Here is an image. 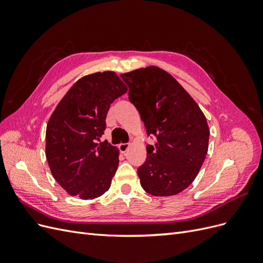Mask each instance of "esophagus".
<instances>
[{
    "label": "esophagus",
    "instance_id": "obj_1",
    "mask_svg": "<svg viewBox=\"0 0 263 263\" xmlns=\"http://www.w3.org/2000/svg\"><path fill=\"white\" fill-rule=\"evenodd\" d=\"M129 146H130V144H128V142H125V144H119L118 148H119V151L124 154V153H126L127 149L129 148Z\"/></svg>",
    "mask_w": 263,
    "mask_h": 263
}]
</instances>
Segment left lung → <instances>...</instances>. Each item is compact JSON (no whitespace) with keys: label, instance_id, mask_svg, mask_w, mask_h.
Masks as SVG:
<instances>
[{"label":"left lung","instance_id":"left-lung-1","mask_svg":"<svg viewBox=\"0 0 263 263\" xmlns=\"http://www.w3.org/2000/svg\"><path fill=\"white\" fill-rule=\"evenodd\" d=\"M128 85L148 136L147 158L137 173L140 184L154 196L176 195L196 178L209 150L206 117L192 97L166 71L150 66L121 74Z\"/></svg>","mask_w":263,"mask_h":263}]
</instances>
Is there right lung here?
Segmentation results:
<instances>
[{
  "instance_id": "add662e5",
  "label": "right lung",
  "mask_w": 263,
  "mask_h": 263,
  "mask_svg": "<svg viewBox=\"0 0 263 263\" xmlns=\"http://www.w3.org/2000/svg\"><path fill=\"white\" fill-rule=\"evenodd\" d=\"M127 92L113 71L85 76L70 87L46 129V158L60 186L82 200L109 189L118 166V149L101 141L112 103Z\"/></svg>"
}]
</instances>
